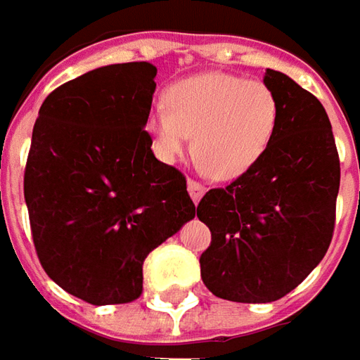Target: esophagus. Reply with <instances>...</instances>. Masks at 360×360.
<instances>
[{"instance_id":"34e87169","label":"esophagus","mask_w":360,"mask_h":360,"mask_svg":"<svg viewBox=\"0 0 360 360\" xmlns=\"http://www.w3.org/2000/svg\"><path fill=\"white\" fill-rule=\"evenodd\" d=\"M188 194H190V198L194 200V204H198L202 200V196L206 194V186H202L200 182H196V180H188Z\"/></svg>"}]
</instances>
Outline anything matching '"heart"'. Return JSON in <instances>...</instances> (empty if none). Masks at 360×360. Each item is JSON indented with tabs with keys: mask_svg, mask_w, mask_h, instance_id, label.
<instances>
[{
	"mask_svg": "<svg viewBox=\"0 0 360 360\" xmlns=\"http://www.w3.org/2000/svg\"><path fill=\"white\" fill-rule=\"evenodd\" d=\"M166 108L146 116V134L162 162L176 164L192 136L198 166L214 180H236L266 154L281 120V100L262 79L204 72L172 84Z\"/></svg>",
	"mask_w": 360,
	"mask_h": 360,
	"instance_id": "heart-1",
	"label": "heart"
}]
</instances>
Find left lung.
Segmentation results:
<instances>
[{
	"label": "left lung",
	"instance_id": "1",
	"mask_svg": "<svg viewBox=\"0 0 360 360\" xmlns=\"http://www.w3.org/2000/svg\"><path fill=\"white\" fill-rule=\"evenodd\" d=\"M264 82L281 100L272 144L252 170L198 204L212 232L202 281L232 302H272L295 290L335 230L340 164L325 108L283 72L266 70Z\"/></svg>",
	"mask_w": 360,
	"mask_h": 360
}]
</instances>
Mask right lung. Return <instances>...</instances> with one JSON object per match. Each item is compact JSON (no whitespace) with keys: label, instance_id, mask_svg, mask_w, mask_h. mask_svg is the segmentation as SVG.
I'll return each instance as SVG.
<instances>
[{"label":"right lung","instance_id":"right-lung-1","mask_svg":"<svg viewBox=\"0 0 360 360\" xmlns=\"http://www.w3.org/2000/svg\"><path fill=\"white\" fill-rule=\"evenodd\" d=\"M154 77L148 62L96 68L51 91L35 120L23 196L37 258L90 304L136 300L146 256L198 214L144 130Z\"/></svg>","mask_w":360,"mask_h":360}]
</instances>
